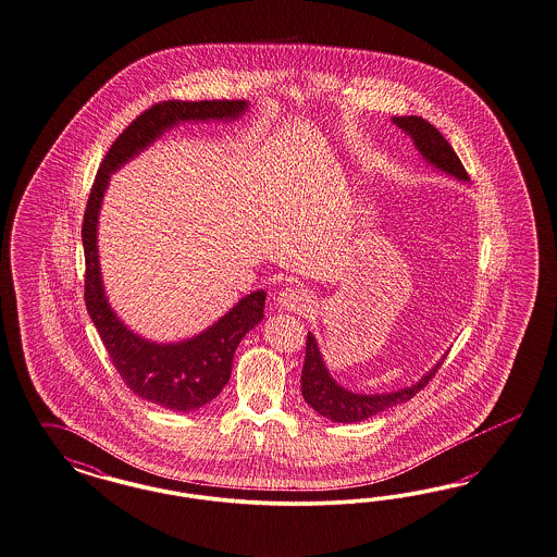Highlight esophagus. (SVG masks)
I'll use <instances>...</instances> for the list:
<instances>
[{
    "label": "esophagus",
    "mask_w": 557,
    "mask_h": 557,
    "mask_svg": "<svg viewBox=\"0 0 557 557\" xmlns=\"http://www.w3.org/2000/svg\"><path fill=\"white\" fill-rule=\"evenodd\" d=\"M310 296L305 288H298V286H286V288L280 289L277 294V307L289 310V312H305L310 310Z\"/></svg>",
    "instance_id": "obj_1"
}]
</instances>
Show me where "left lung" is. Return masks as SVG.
<instances>
[{
  "label": "left lung",
  "mask_w": 557,
  "mask_h": 557,
  "mask_svg": "<svg viewBox=\"0 0 557 557\" xmlns=\"http://www.w3.org/2000/svg\"><path fill=\"white\" fill-rule=\"evenodd\" d=\"M393 123L413 139V146L418 152L422 153L423 160L432 164L448 176H455L462 183L469 181V174L465 166L460 164L459 156L453 150V146L444 139V135L428 123L422 116H393ZM441 362L425 372L422 379L411 386H405L393 393H381V395H364V393H354L347 391L342 384L335 383V379L329 374L325 360L321 356L319 344L312 333L307 335V356H305V368H302V397L319 416H323L331 422L354 423L368 420L376 413H381L388 407L405 404L409 401L416 393H420L428 381L438 372Z\"/></svg>",
  "instance_id": "obj_1"
}]
</instances>
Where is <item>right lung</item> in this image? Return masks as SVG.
<instances>
[{"label": "right lung", "mask_w": 557, "mask_h": 557, "mask_svg": "<svg viewBox=\"0 0 557 557\" xmlns=\"http://www.w3.org/2000/svg\"><path fill=\"white\" fill-rule=\"evenodd\" d=\"M245 100H166L135 119L119 135L98 169L88 206L84 211L82 243L86 257L84 300L98 335L107 347L116 372L137 397L173 411H195L215 399L231 381L234 351L250 329L261 323L265 292L257 289L240 298L213 325L191 339L156 344L134 333L109 305L98 261V213L111 174L144 152L153 141L187 121H234L245 115Z\"/></svg>", "instance_id": "right-lung-1"}]
</instances>
